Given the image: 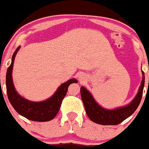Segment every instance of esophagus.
Masks as SVG:
<instances>
[{
  "label": "esophagus",
  "mask_w": 149,
  "mask_h": 149,
  "mask_svg": "<svg viewBox=\"0 0 149 149\" xmlns=\"http://www.w3.org/2000/svg\"><path fill=\"white\" fill-rule=\"evenodd\" d=\"M79 79H80V81H82V80H83V77H79Z\"/></svg>",
  "instance_id": "obj_1"
}]
</instances>
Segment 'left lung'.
Segmentation results:
<instances>
[{
    "label": "left lung",
    "mask_w": 149,
    "mask_h": 149,
    "mask_svg": "<svg viewBox=\"0 0 149 149\" xmlns=\"http://www.w3.org/2000/svg\"><path fill=\"white\" fill-rule=\"evenodd\" d=\"M143 78L137 95L129 105L115 109L107 110L98 105L88 91L84 87L81 88V95L85 107L86 113L91 121L100 125H118L130 117L136 111L139 105L145 85V74L142 72Z\"/></svg>",
    "instance_id": "obj_1"
}]
</instances>
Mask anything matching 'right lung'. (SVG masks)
I'll list each match as a JSON object with an SVG mask.
<instances>
[{"mask_svg": "<svg viewBox=\"0 0 149 149\" xmlns=\"http://www.w3.org/2000/svg\"><path fill=\"white\" fill-rule=\"evenodd\" d=\"M19 49V47H18L14 52L10 65L7 68V74H6V87H7V97L10 103L18 113L28 120L37 122L50 121L57 115L61 107L62 100L67 94L68 88L70 84L77 83V81L73 78L68 81L65 83L62 84L58 88L57 91L55 92L52 97L44 101L32 102L24 99L17 94L12 80L13 61L16 54Z\"/></svg>", "mask_w": 149, "mask_h": 149, "instance_id": "obj_1", "label": "right lung"}]
</instances>
